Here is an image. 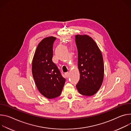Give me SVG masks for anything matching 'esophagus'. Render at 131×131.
Listing matches in <instances>:
<instances>
[{"label":"esophagus","mask_w":131,"mask_h":131,"mask_svg":"<svg viewBox=\"0 0 131 131\" xmlns=\"http://www.w3.org/2000/svg\"><path fill=\"white\" fill-rule=\"evenodd\" d=\"M65 75H66L67 78H69V75H70V73H69V72H67V73H65Z\"/></svg>","instance_id":"34e87169"}]
</instances>
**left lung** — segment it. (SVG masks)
<instances>
[{"instance_id":"left-lung-1","label":"left lung","mask_w":131,"mask_h":131,"mask_svg":"<svg viewBox=\"0 0 131 131\" xmlns=\"http://www.w3.org/2000/svg\"><path fill=\"white\" fill-rule=\"evenodd\" d=\"M80 80L76 85L79 92L91 96L100 89L104 80L102 53L94 39L88 35H77Z\"/></svg>"}]
</instances>
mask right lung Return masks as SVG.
<instances>
[{"label": "right lung", "instance_id": "obj_1", "mask_svg": "<svg viewBox=\"0 0 131 131\" xmlns=\"http://www.w3.org/2000/svg\"><path fill=\"white\" fill-rule=\"evenodd\" d=\"M56 37L43 38L39 43L32 61V74L40 93L48 98L60 96L66 79L52 62L53 43Z\"/></svg>", "mask_w": 131, "mask_h": 131}]
</instances>
